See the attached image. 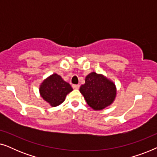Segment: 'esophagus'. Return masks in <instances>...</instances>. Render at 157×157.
I'll list each match as a JSON object with an SVG mask.
<instances>
[{
  "instance_id": "1",
  "label": "esophagus",
  "mask_w": 157,
  "mask_h": 157,
  "mask_svg": "<svg viewBox=\"0 0 157 157\" xmlns=\"http://www.w3.org/2000/svg\"><path fill=\"white\" fill-rule=\"evenodd\" d=\"M72 87L74 89H78L79 87H80V86L78 84H74V85H72Z\"/></svg>"
}]
</instances>
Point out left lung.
<instances>
[{"label":"left lung","instance_id":"8db88e82","mask_svg":"<svg viewBox=\"0 0 157 157\" xmlns=\"http://www.w3.org/2000/svg\"><path fill=\"white\" fill-rule=\"evenodd\" d=\"M79 91L89 106L96 111L102 110L112 104L117 96L115 83L102 74L91 72Z\"/></svg>","mask_w":157,"mask_h":157}]
</instances>
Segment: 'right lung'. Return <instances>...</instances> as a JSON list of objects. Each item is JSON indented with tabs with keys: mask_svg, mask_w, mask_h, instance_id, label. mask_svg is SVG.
<instances>
[{
	"mask_svg": "<svg viewBox=\"0 0 157 157\" xmlns=\"http://www.w3.org/2000/svg\"><path fill=\"white\" fill-rule=\"evenodd\" d=\"M72 91L69 83L57 74L49 76L40 83L39 87L40 96L53 107L62 104L67 94Z\"/></svg>",
	"mask_w": 157,
	"mask_h": 157,
	"instance_id": "right-lung-1",
	"label": "right lung"
}]
</instances>
